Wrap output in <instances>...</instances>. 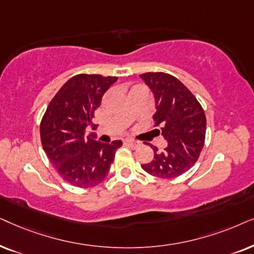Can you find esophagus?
I'll return each instance as SVG.
<instances>
[{"instance_id":"34e87169","label":"esophagus","mask_w":254,"mask_h":254,"mask_svg":"<svg viewBox=\"0 0 254 254\" xmlns=\"http://www.w3.org/2000/svg\"><path fill=\"white\" fill-rule=\"evenodd\" d=\"M125 144L127 145V146H130L131 148H137V147H139L140 146V141H138V140H133V139H127L125 140Z\"/></svg>"}]
</instances>
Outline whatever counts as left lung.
<instances>
[{
	"instance_id": "8db88e82",
	"label": "left lung",
	"mask_w": 254,
	"mask_h": 254,
	"mask_svg": "<svg viewBox=\"0 0 254 254\" xmlns=\"http://www.w3.org/2000/svg\"><path fill=\"white\" fill-rule=\"evenodd\" d=\"M154 97L158 133L167 140L162 152L153 147L154 158L141 168L157 178L172 179L187 172L200 157L205 138L204 111L201 104L177 77L166 73L139 75Z\"/></svg>"
}]
</instances>
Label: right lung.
<instances>
[{"label":"right lung","mask_w":254,"mask_h":254,"mask_svg":"<svg viewBox=\"0 0 254 254\" xmlns=\"http://www.w3.org/2000/svg\"><path fill=\"white\" fill-rule=\"evenodd\" d=\"M116 76L79 74L60 88L40 123V139L50 161L64 180L75 187H93L109 173L121 140L100 143L86 137L94 113Z\"/></svg>","instance_id":"obj_1"}]
</instances>
